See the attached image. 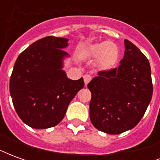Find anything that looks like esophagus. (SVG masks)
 Returning a JSON list of instances; mask_svg holds the SVG:
<instances>
[{
	"label": "esophagus",
	"instance_id": "1",
	"mask_svg": "<svg viewBox=\"0 0 160 160\" xmlns=\"http://www.w3.org/2000/svg\"><path fill=\"white\" fill-rule=\"evenodd\" d=\"M91 80H92V77H91L89 74H86V75L84 76V82H85V85L87 86V84L90 82Z\"/></svg>",
	"mask_w": 160,
	"mask_h": 160
}]
</instances>
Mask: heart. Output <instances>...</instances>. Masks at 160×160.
Instances as JSON below:
<instances>
[{
	"label": "heart",
	"instance_id": "obj_1",
	"mask_svg": "<svg viewBox=\"0 0 160 160\" xmlns=\"http://www.w3.org/2000/svg\"><path fill=\"white\" fill-rule=\"evenodd\" d=\"M81 54L87 58L98 59V65L104 71L113 69L120 56L118 46L108 41L86 46L81 50Z\"/></svg>",
	"mask_w": 160,
	"mask_h": 160
}]
</instances>
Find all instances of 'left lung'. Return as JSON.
I'll use <instances>...</instances> for the list:
<instances>
[{
  "instance_id": "8db88e82",
  "label": "left lung",
  "mask_w": 160,
  "mask_h": 160,
  "mask_svg": "<svg viewBox=\"0 0 160 160\" xmlns=\"http://www.w3.org/2000/svg\"><path fill=\"white\" fill-rule=\"evenodd\" d=\"M118 68L100 71L87 85L92 92L90 119L94 127L110 134L130 130L141 121L152 96L148 58L130 41Z\"/></svg>"
}]
</instances>
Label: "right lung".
Listing matches in <instances>:
<instances>
[{
  "label": "right lung",
  "instance_id": "obj_1",
  "mask_svg": "<svg viewBox=\"0 0 160 160\" xmlns=\"http://www.w3.org/2000/svg\"><path fill=\"white\" fill-rule=\"evenodd\" d=\"M65 38L46 37L24 50L10 78V95L19 118L37 129L54 127L62 120L68 104L84 87L83 78L70 80L63 70Z\"/></svg>",
  "mask_w": 160,
  "mask_h": 160
}]
</instances>
